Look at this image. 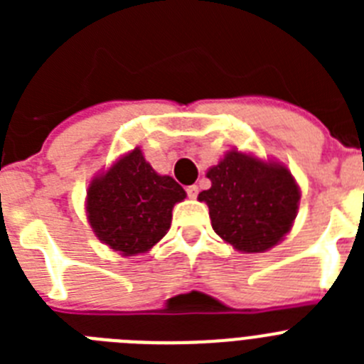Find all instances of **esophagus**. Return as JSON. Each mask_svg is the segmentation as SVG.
Wrapping results in <instances>:
<instances>
[{"instance_id":"1","label":"esophagus","mask_w":364,"mask_h":364,"mask_svg":"<svg viewBox=\"0 0 364 364\" xmlns=\"http://www.w3.org/2000/svg\"><path fill=\"white\" fill-rule=\"evenodd\" d=\"M186 193H188V197L189 198H197V195H198V186H188V188H186Z\"/></svg>"}]
</instances>
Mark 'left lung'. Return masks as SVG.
Segmentation results:
<instances>
[{"label":"left lung","instance_id":"1","mask_svg":"<svg viewBox=\"0 0 364 364\" xmlns=\"http://www.w3.org/2000/svg\"><path fill=\"white\" fill-rule=\"evenodd\" d=\"M208 178L211 188L198 200L210 208L215 233L235 250L262 253L290 231L301 193L286 167L230 151Z\"/></svg>","mask_w":364,"mask_h":364}]
</instances>
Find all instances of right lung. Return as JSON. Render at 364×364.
<instances>
[{
  "mask_svg": "<svg viewBox=\"0 0 364 364\" xmlns=\"http://www.w3.org/2000/svg\"><path fill=\"white\" fill-rule=\"evenodd\" d=\"M186 191L171 176H160L134 149L87 191V217L102 242L122 255L146 253L167 233L171 211Z\"/></svg>",
  "mask_w": 364,
  "mask_h": 364,
  "instance_id": "1",
  "label": "right lung"
}]
</instances>
